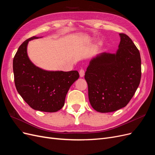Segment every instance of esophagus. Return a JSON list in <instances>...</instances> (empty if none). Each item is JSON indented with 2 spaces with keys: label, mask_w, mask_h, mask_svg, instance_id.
Segmentation results:
<instances>
[{
  "label": "esophagus",
  "mask_w": 155,
  "mask_h": 155,
  "mask_svg": "<svg viewBox=\"0 0 155 155\" xmlns=\"http://www.w3.org/2000/svg\"><path fill=\"white\" fill-rule=\"evenodd\" d=\"M79 76L81 78H83L84 76V71L83 69H81V70L79 71Z\"/></svg>",
  "instance_id": "obj_1"
}]
</instances>
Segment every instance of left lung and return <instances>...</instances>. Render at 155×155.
<instances>
[{
  "label": "left lung",
  "instance_id": "1",
  "mask_svg": "<svg viewBox=\"0 0 155 155\" xmlns=\"http://www.w3.org/2000/svg\"><path fill=\"white\" fill-rule=\"evenodd\" d=\"M114 54L102 52L90 61L84 79L92 108L108 113L124 108L134 95L141 78L139 51L130 37L119 34Z\"/></svg>",
  "mask_w": 155,
  "mask_h": 155
}]
</instances>
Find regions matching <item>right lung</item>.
<instances>
[{"label": "right lung", "mask_w": 155, "mask_h": 155, "mask_svg": "<svg viewBox=\"0 0 155 155\" xmlns=\"http://www.w3.org/2000/svg\"><path fill=\"white\" fill-rule=\"evenodd\" d=\"M37 38L33 36L24 41L13 58L15 87L31 108L56 112L64 106L69 88L79 75L77 71H49L36 67L29 60L27 47L30 40Z\"/></svg>", "instance_id": "1"}]
</instances>
